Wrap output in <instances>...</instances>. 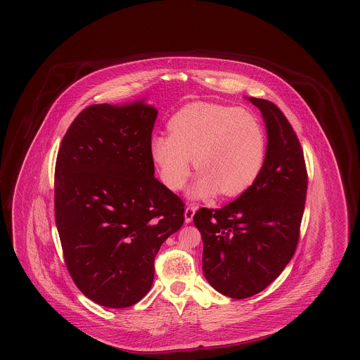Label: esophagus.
Returning <instances> with one entry per match:
<instances>
[{
  "instance_id": "esophagus-1",
  "label": "esophagus",
  "mask_w": 360,
  "mask_h": 360,
  "mask_svg": "<svg viewBox=\"0 0 360 360\" xmlns=\"http://www.w3.org/2000/svg\"><path fill=\"white\" fill-rule=\"evenodd\" d=\"M194 213H195V206H186V209H185V221H186V223H191V221H193Z\"/></svg>"
}]
</instances>
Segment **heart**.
Returning <instances> with one entry per match:
<instances>
[{
  "mask_svg": "<svg viewBox=\"0 0 360 360\" xmlns=\"http://www.w3.org/2000/svg\"><path fill=\"white\" fill-rule=\"evenodd\" d=\"M170 135L151 139V156L165 185L181 190L193 170L198 172L190 190L193 198L219 191L238 195L251 188L263 169L266 136L248 110L220 103H188L169 121Z\"/></svg>",
  "mask_w": 360,
  "mask_h": 360,
  "instance_id": "obj_1",
  "label": "heart"
}]
</instances>
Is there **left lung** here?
<instances>
[{
  "label": "left lung",
  "mask_w": 360,
  "mask_h": 360,
  "mask_svg": "<svg viewBox=\"0 0 360 360\" xmlns=\"http://www.w3.org/2000/svg\"><path fill=\"white\" fill-rule=\"evenodd\" d=\"M248 100L267 128L263 169L239 198L221 209L201 207L193 217L202 236L207 282L235 300L264 290L290 262L308 190L304 151L290 122L274 103Z\"/></svg>",
  "instance_id": "left-lung-1"
}]
</instances>
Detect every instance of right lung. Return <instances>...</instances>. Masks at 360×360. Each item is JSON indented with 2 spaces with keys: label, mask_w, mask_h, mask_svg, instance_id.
Returning a JSON list of instances; mask_svg holds the SVG:
<instances>
[{
  "label": "right lung",
  "mask_w": 360,
  "mask_h": 360,
  "mask_svg": "<svg viewBox=\"0 0 360 360\" xmlns=\"http://www.w3.org/2000/svg\"><path fill=\"white\" fill-rule=\"evenodd\" d=\"M158 110L141 101L90 105L71 122L55 165V221L77 288L106 308H128L153 286L160 245L185 204L154 176Z\"/></svg>",
  "instance_id": "1"
}]
</instances>
